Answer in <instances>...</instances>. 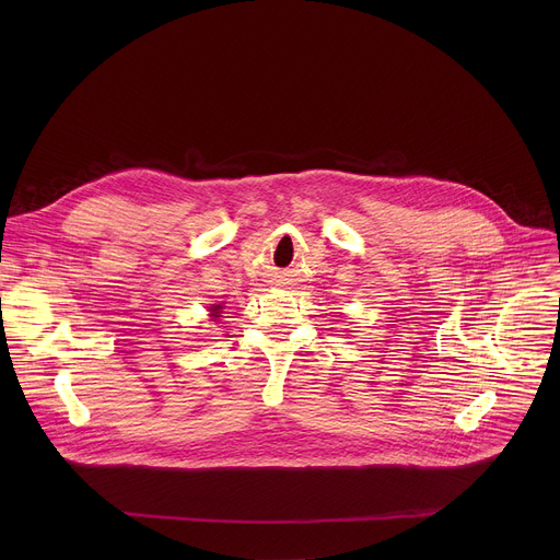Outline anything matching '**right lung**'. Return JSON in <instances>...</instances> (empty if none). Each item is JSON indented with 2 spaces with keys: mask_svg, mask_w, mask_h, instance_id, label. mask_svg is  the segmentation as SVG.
<instances>
[{
  "mask_svg": "<svg viewBox=\"0 0 560 560\" xmlns=\"http://www.w3.org/2000/svg\"><path fill=\"white\" fill-rule=\"evenodd\" d=\"M221 310H223V305H212V307H210V316H212V318H219V312H221Z\"/></svg>",
  "mask_w": 560,
  "mask_h": 560,
  "instance_id": "add662e5",
  "label": "right lung"
}]
</instances>
